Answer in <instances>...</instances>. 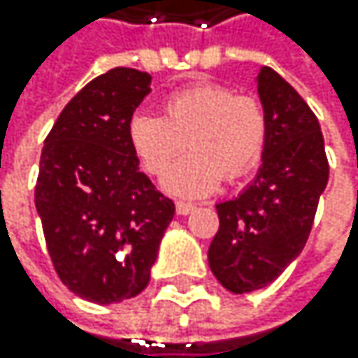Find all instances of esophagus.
<instances>
[{"mask_svg": "<svg viewBox=\"0 0 358 358\" xmlns=\"http://www.w3.org/2000/svg\"><path fill=\"white\" fill-rule=\"evenodd\" d=\"M193 210H195V203H187V201H178V203H176V213H178V215H182V217H185V215H191Z\"/></svg>", "mask_w": 358, "mask_h": 358, "instance_id": "1", "label": "esophagus"}]
</instances>
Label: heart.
<instances>
[{
	"mask_svg": "<svg viewBox=\"0 0 358 358\" xmlns=\"http://www.w3.org/2000/svg\"><path fill=\"white\" fill-rule=\"evenodd\" d=\"M165 115L137 111L129 120V143L150 173H163L189 139L192 152L163 176L176 197H206L223 176L234 180L251 171L268 137L266 109L253 96L221 83H197L165 99Z\"/></svg>",
	"mask_w": 358,
	"mask_h": 358,
	"instance_id": "heart-1",
	"label": "heart"
}]
</instances>
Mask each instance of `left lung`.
Instances as JSON below:
<instances>
[{
    "label": "left lung",
    "mask_w": 358,
    "mask_h": 358,
    "mask_svg": "<svg viewBox=\"0 0 358 358\" xmlns=\"http://www.w3.org/2000/svg\"><path fill=\"white\" fill-rule=\"evenodd\" d=\"M255 83L268 117L262 165L236 197L217 203L219 231L208 249L213 275L234 294L266 287L301 255L329 182L324 137L309 105L268 66Z\"/></svg>",
    "instance_id": "8db88e82"
}]
</instances>
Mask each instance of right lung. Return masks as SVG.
Listing matches in <instances>:
<instances>
[{
  "instance_id": "obj_1",
  "label": "right lung",
  "mask_w": 358,
  "mask_h": 358,
  "mask_svg": "<svg viewBox=\"0 0 358 358\" xmlns=\"http://www.w3.org/2000/svg\"><path fill=\"white\" fill-rule=\"evenodd\" d=\"M150 83L135 68L92 79L64 107L40 155L36 210L51 262L68 290L96 305L145 290L176 213L139 171L127 133Z\"/></svg>"
}]
</instances>
